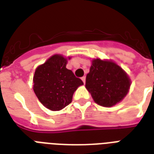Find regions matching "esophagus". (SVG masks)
<instances>
[{"mask_svg":"<svg viewBox=\"0 0 154 154\" xmlns=\"http://www.w3.org/2000/svg\"><path fill=\"white\" fill-rule=\"evenodd\" d=\"M85 79H86V77H85V76H84V77H82V82H84V84H85Z\"/></svg>","mask_w":154,"mask_h":154,"instance_id":"esophagus-1","label":"esophagus"}]
</instances>
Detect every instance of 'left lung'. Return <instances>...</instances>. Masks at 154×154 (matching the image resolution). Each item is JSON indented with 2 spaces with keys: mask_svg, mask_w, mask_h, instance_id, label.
I'll list each match as a JSON object with an SVG mask.
<instances>
[{
  "mask_svg": "<svg viewBox=\"0 0 154 154\" xmlns=\"http://www.w3.org/2000/svg\"><path fill=\"white\" fill-rule=\"evenodd\" d=\"M130 80L126 72L110 60L95 59L86 76L85 87L94 101L105 107H111L126 96Z\"/></svg>",
  "mask_w": 154,
  "mask_h": 154,
  "instance_id": "obj_1",
  "label": "left lung"
}]
</instances>
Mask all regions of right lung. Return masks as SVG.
I'll list each match as a JSON object with an SVG mask.
<instances>
[{
  "label": "right lung",
  "mask_w": 154,
  "mask_h": 154,
  "mask_svg": "<svg viewBox=\"0 0 154 154\" xmlns=\"http://www.w3.org/2000/svg\"><path fill=\"white\" fill-rule=\"evenodd\" d=\"M70 58V57H69ZM67 60L53 55L37 68L33 77V90L42 104L49 109L58 111L72 102L77 87L84 84L66 69Z\"/></svg>",
  "instance_id": "add662e5"
}]
</instances>
